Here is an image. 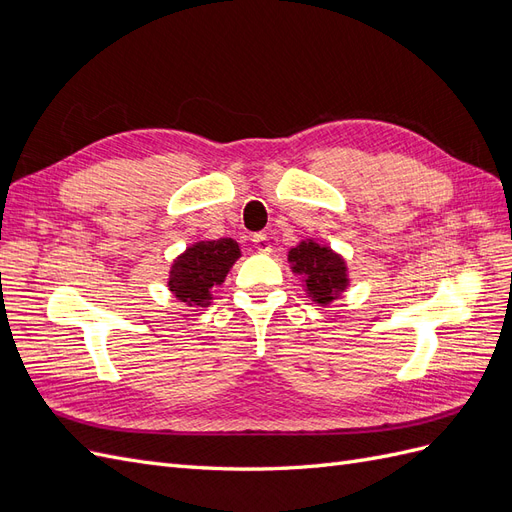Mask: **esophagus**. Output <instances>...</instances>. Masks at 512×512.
I'll use <instances>...</instances> for the list:
<instances>
[{"label":"esophagus","instance_id":"1","mask_svg":"<svg viewBox=\"0 0 512 512\" xmlns=\"http://www.w3.org/2000/svg\"><path fill=\"white\" fill-rule=\"evenodd\" d=\"M252 241H254L258 252H262V254H269V252H271V241H269L267 235H262V232H258V235H254Z\"/></svg>","mask_w":512,"mask_h":512}]
</instances>
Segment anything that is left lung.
<instances>
[{
    "mask_svg": "<svg viewBox=\"0 0 512 512\" xmlns=\"http://www.w3.org/2000/svg\"><path fill=\"white\" fill-rule=\"evenodd\" d=\"M292 273L303 277L307 297L314 303L329 305L348 288L346 260L333 252L329 245L305 239L288 252Z\"/></svg>",
    "mask_w": 512,
    "mask_h": 512,
    "instance_id": "8db88e82",
    "label": "left lung"
}]
</instances>
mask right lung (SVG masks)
<instances>
[{
	"mask_svg": "<svg viewBox=\"0 0 512 512\" xmlns=\"http://www.w3.org/2000/svg\"><path fill=\"white\" fill-rule=\"evenodd\" d=\"M241 256L239 243L232 239L198 241L175 258L168 275V288L179 301L194 307H207L218 288Z\"/></svg>",
	"mask_w": 512,
	"mask_h": 512,
	"instance_id": "add662e5",
	"label": "right lung"
}]
</instances>
